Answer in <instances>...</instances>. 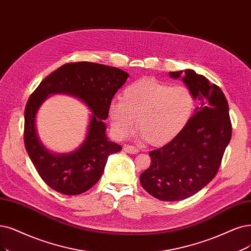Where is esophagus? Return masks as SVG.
Here are the masks:
<instances>
[{
  "label": "esophagus",
  "instance_id": "esophagus-1",
  "mask_svg": "<svg viewBox=\"0 0 251 251\" xmlns=\"http://www.w3.org/2000/svg\"><path fill=\"white\" fill-rule=\"evenodd\" d=\"M123 150L127 153H131V154H136V153H138V151H140L136 147L131 146V145H125L123 147Z\"/></svg>",
  "mask_w": 251,
  "mask_h": 251
}]
</instances>
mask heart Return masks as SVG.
Masks as SVG:
<instances>
[{
    "label": "heart",
    "instance_id": "obj_1",
    "mask_svg": "<svg viewBox=\"0 0 251 251\" xmlns=\"http://www.w3.org/2000/svg\"><path fill=\"white\" fill-rule=\"evenodd\" d=\"M196 105V97L188 87L144 77L127 86L121 99L111 100L107 114L118 137H128L137 123L148 142L163 146L186 128Z\"/></svg>",
    "mask_w": 251,
    "mask_h": 251
}]
</instances>
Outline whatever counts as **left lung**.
Returning <instances> with one entry per match:
<instances>
[{"label": "left lung", "mask_w": 251, "mask_h": 251, "mask_svg": "<svg viewBox=\"0 0 251 251\" xmlns=\"http://www.w3.org/2000/svg\"><path fill=\"white\" fill-rule=\"evenodd\" d=\"M182 73L170 72V76L179 78ZM182 80L200 105L177 137L150 151L151 165L140 176L143 188L165 201L190 198L214 179L231 137L228 104L221 89L190 69Z\"/></svg>", "instance_id": "1"}]
</instances>
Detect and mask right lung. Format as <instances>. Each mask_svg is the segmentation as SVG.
I'll return each mask as SVG.
<instances>
[{"label":"right lung","instance_id":"obj_1","mask_svg":"<svg viewBox=\"0 0 251 251\" xmlns=\"http://www.w3.org/2000/svg\"><path fill=\"white\" fill-rule=\"evenodd\" d=\"M129 74L116 67L92 62L67 63L46 76L32 93L25 108V150L41 179L66 196L86 192L99 181L107 157L122 150L105 134L107 109ZM64 92L82 100L92 110L85 142L70 154L54 155L46 151L35 132V113L49 95Z\"/></svg>","mask_w":251,"mask_h":251}]
</instances>
